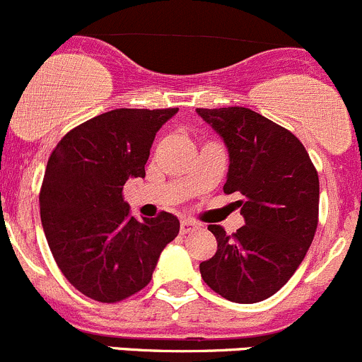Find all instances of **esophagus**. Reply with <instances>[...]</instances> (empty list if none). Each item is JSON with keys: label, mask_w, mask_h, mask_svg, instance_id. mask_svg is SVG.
<instances>
[{"label": "esophagus", "mask_w": 362, "mask_h": 362, "mask_svg": "<svg viewBox=\"0 0 362 362\" xmlns=\"http://www.w3.org/2000/svg\"><path fill=\"white\" fill-rule=\"evenodd\" d=\"M197 228H199V225H197L195 221H192V220H182V221H181L180 230H181V234H189V232L197 230Z\"/></svg>", "instance_id": "obj_1"}]
</instances>
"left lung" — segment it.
<instances>
[{
    "instance_id": "obj_1",
    "label": "left lung",
    "mask_w": 362,
    "mask_h": 362,
    "mask_svg": "<svg viewBox=\"0 0 362 362\" xmlns=\"http://www.w3.org/2000/svg\"><path fill=\"white\" fill-rule=\"evenodd\" d=\"M228 151L225 193L241 200L245 225H209L218 250L200 262L221 298L252 304L276 294L303 262L318 223V174L294 134L246 107L197 109Z\"/></svg>"
}]
</instances>
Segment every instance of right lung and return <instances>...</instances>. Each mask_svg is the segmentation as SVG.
<instances>
[{"instance_id":"obj_1","label":"right lung","mask_w":362,"mask_h":362,"mask_svg":"<svg viewBox=\"0 0 362 362\" xmlns=\"http://www.w3.org/2000/svg\"><path fill=\"white\" fill-rule=\"evenodd\" d=\"M177 109H114L68 132L52 151L40 189L49 248L68 281L88 298L117 303L142 291L180 220H137L123 200L144 177L155 135Z\"/></svg>"}]
</instances>
